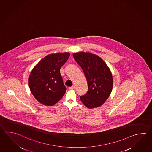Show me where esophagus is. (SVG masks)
<instances>
[{
    "label": "esophagus",
    "instance_id": "obj_1",
    "mask_svg": "<svg viewBox=\"0 0 152 152\" xmlns=\"http://www.w3.org/2000/svg\"><path fill=\"white\" fill-rule=\"evenodd\" d=\"M75 86H72V87H69V89H75Z\"/></svg>",
    "mask_w": 152,
    "mask_h": 152
}]
</instances>
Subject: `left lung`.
<instances>
[{"instance_id": "left-lung-1", "label": "left lung", "mask_w": 152, "mask_h": 152, "mask_svg": "<svg viewBox=\"0 0 152 152\" xmlns=\"http://www.w3.org/2000/svg\"><path fill=\"white\" fill-rule=\"evenodd\" d=\"M87 78L88 91L80 97L88 108L98 107L104 103L112 92L113 80L108 66L98 56L91 53H73Z\"/></svg>"}]
</instances>
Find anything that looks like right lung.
<instances>
[{
  "mask_svg": "<svg viewBox=\"0 0 152 152\" xmlns=\"http://www.w3.org/2000/svg\"><path fill=\"white\" fill-rule=\"evenodd\" d=\"M70 56L68 53L51 54L45 57L31 71L28 86L32 95L38 102L51 106L64 95V85L60 69Z\"/></svg>",
  "mask_w": 152,
  "mask_h": 152,
  "instance_id": "obj_1",
  "label": "right lung"
}]
</instances>
